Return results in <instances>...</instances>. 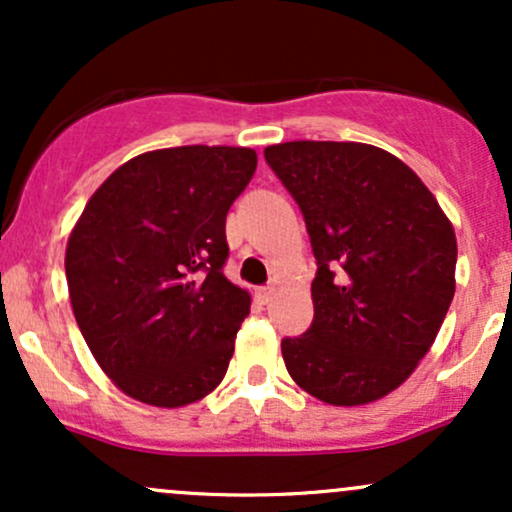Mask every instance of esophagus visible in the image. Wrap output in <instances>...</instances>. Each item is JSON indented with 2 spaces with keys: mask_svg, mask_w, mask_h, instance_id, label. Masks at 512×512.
<instances>
[{
  "mask_svg": "<svg viewBox=\"0 0 512 512\" xmlns=\"http://www.w3.org/2000/svg\"><path fill=\"white\" fill-rule=\"evenodd\" d=\"M274 296H276L274 286H262V289H257V298H260L262 303H269Z\"/></svg>",
  "mask_w": 512,
  "mask_h": 512,
  "instance_id": "34e87169",
  "label": "esophagus"
}]
</instances>
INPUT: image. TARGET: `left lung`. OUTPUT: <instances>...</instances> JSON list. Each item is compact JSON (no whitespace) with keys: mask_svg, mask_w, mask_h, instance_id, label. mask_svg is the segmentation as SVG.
I'll return each mask as SVG.
<instances>
[{"mask_svg":"<svg viewBox=\"0 0 512 512\" xmlns=\"http://www.w3.org/2000/svg\"><path fill=\"white\" fill-rule=\"evenodd\" d=\"M264 158L303 211L315 317L281 342L298 387L334 407L390 395L436 342L455 296L452 223L397 156L358 142H286Z\"/></svg>","mask_w":512,"mask_h":512,"instance_id":"left-lung-1","label":"left lung"}]
</instances>
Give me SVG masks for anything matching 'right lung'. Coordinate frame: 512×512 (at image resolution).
Segmentation results:
<instances>
[{
    "instance_id": "right-lung-1",
    "label": "right lung",
    "mask_w": 512,
    "mask_h": 512,
    "mask_svg": "<svg viewBox=\"0 0 512 512\" xmlns=\"http://www.w3.org/2000/svg\"><path fill=\"white\" fill-rule=\"evenodd\" d=\"M257 154L175 146L129 158L93 192L64 255L88 349L125 395L178 409L226 375L250 293L223 276L226 214Z\"/></svg>"
}]
</instances>
